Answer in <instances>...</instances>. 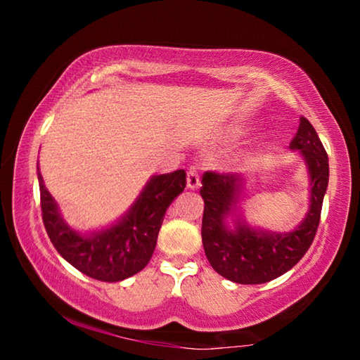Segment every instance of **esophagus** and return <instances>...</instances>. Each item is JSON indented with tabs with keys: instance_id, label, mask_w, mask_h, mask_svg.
<instances>
[{
	"instance_id": "1",
	"label": "esophagus",
	"mask_w": 360,
	"mask_h": 360,
	"mask_svg": "<svg viewBox=\"0 0 360 360\" xmlns=\"http://www.w3.org/2000/svg\"><path fill=\"white\" fill-rule=\"evenodd\" d=\"M200 186V173L197 167H191L187 172V187L188 188H197Z\"/></svg>"
}]
</instances>
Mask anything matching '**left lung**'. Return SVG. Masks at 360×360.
Returning a JSON list of instances; mask_svg holds the SVG:
<instances>
[{"instance_id": "obj_1", "label": "left lung", "mask_w": 360, "mask_h": 360, "mask_svg": "<svg viewBox=\"0 0 360 360\" xmlns=\"http://www.w3.org/2000/svg\"><path fill=\"white\" fill-rule=\"evenodd\" d=\"M302 154L309 173V210L297 229L275 233L249 227L240 216L238 203L245 179L238 174L206 172L200 193L205 200L202 240L205 254L219 275L238 284H262L284 275L300 260L318 231L322 200L328 184V157L308 119L290 141ZM235 217L236 227H228Z\"/></svg>"}]
</instances>
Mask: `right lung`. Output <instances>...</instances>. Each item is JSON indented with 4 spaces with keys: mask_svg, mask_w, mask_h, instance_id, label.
<instances>
[{
    "mask_svg": "<svg viewBox=\"0 0 360 360\" xmlns=\"http://www.w3.org/2000/svg\"><path fill=\"white\" fill-rule=\"evenodd\" d=\"M38 181L42 222L53 248L84 275L115 283L136 275L149 264L168 206L186 187V172L152 176L117 224L90 235L79 233L63 221L56 200L44 186L39 167Z\"/></svg>",
    "mask_w": 360,
    "mask_h": 360,
    "instance_id": "right-lung-1",
    "label": "right lung"
}]
</instances>
